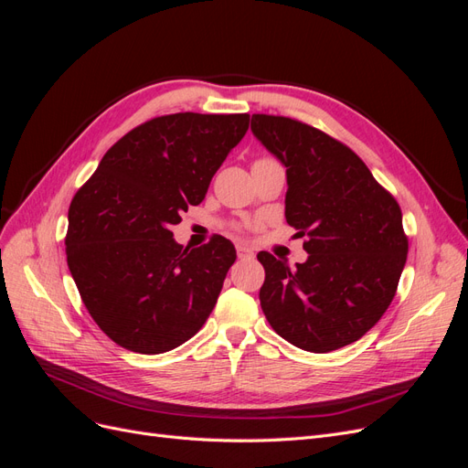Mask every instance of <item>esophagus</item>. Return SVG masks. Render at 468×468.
Listing matches in <instances>:
<instances>
[{"label": "esophagus", "instance_id": "34e87169", "mask_svg": "<svg viewBox=\"0 0 468 468\" xmlns=\"http://www.w3.org/2000/svg\"><path fill=\"white\" fill-rule=\"evenodd\" d=\"M236 253H238L239 260H251L253 258V250L248 244H238Z\"/></svg>", "mask_w": 468, "mask_h": 468}]
</instances>
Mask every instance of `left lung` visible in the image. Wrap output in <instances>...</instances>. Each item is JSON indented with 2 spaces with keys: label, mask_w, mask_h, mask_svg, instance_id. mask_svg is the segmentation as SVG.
Returning <instances> with one entry per match:
<instances>
[{
  "label": "left lung",
  "mask_w": 468,
  "mask_h": 468,
  "mask_svg": "<svg viewBox=\"0 0 468 468\" xmlns=\"http://www.w3.org/2000/svg\"><path fill=\"white\" fill-rule=\"evenodd\" d=\"M251 133L287 167L285 218L308 251L294 267L258 253L267 322L304 351L357 342L387 313L406 263L399 203L356 152L314 126L251 115Z\"/></svg>",
  "instance_id": "obj_1"
}]
</instances>
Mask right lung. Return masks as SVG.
<instances>
[{"instance_id": "obj_1", "label": "right lung", "mask_w": 468, "mask_h": 468, "mask_svg": "<svg viewBox=\"0 0 468 468\" xmlns=\"http://www.w3.org/2000/svg\"><path fill=\"white\" fill-rule=\"evenodd\" d=\"M250 115L176 112L112 144L68 210L66 258L88 313L117 346L155 356L203 328L236 261L230 239L179 246L169 230L199 205Z\"/></svg>"}]
</instances>
